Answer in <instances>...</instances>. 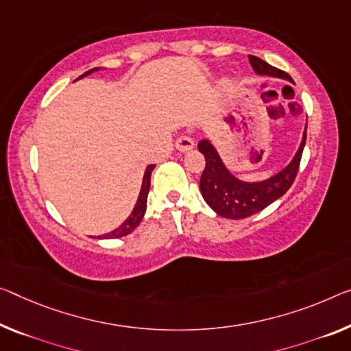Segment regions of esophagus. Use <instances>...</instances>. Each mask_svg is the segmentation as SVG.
Listing matches in <instances>:
<instances>
[{"label": "esophagus", "mask_w": 351, "mask_h": 351, "mask_svg": "<svg viewBox=\"0 0 351 351\" xmlns=\"http://www.w3.org/2000/svg\"><path fill=\"white\" fill-rule=\"evenodd\" d=\"M176 147L179 152H190V150L194 147V141L190 136H180L176 141Z\"/></svg>", "instance_id": "obj_1"}]
</instances>
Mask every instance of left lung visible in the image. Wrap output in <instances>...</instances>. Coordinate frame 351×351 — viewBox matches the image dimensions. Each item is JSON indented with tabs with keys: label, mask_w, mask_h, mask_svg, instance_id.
Segmentation results:
<instances>
[{
	"label": "left lung",
	"mask_w": 351,
	"mask_h": 351,
	"mask_svg": "<svg viewBox=\"0 0 351 351\" xmlns=\"http://www.w3.org/2000/svg\"><path fill=\"white\" fill-rule=\"evenodd\" d=\"M250 62L257 75L278 77L293 83V80L289 73L269 66L268 62L262 61L261 58L250 55ZM304 144L306 128L295 157L282 171H279L278 174H274L273 177L262 182H243L237 179L226 168V165L218 155L217 149L213 147V144L208 139H202V141H199L197 149L206 157V169H204L201 182H199V188H201L204 201L219 217L229 219H243L261 212V210L268 207L276 199L284 196L289 188L292 186L296 172H298L300 168Z\"/></svg>",
	"instance_id": "left-lung-1"
}]
</instances>
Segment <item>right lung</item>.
Returning <instances> with one entry per match:
<instances>
[{"mask_svg": "<svg viewBox=\"0 0 351 351\" xmlns=\"http://www.w3.org/2000/svg\"><path fill=\"white\" fill-rule=\"evenodd\" d=\"M95 70H99V67L90 69L89 72L83 73L80 78H83V77H86V75L95 72ZM154 168H155V165H149L147 168H145L144 177H143L141 191H139L138 201H136V204H134L133 212L130 213V217H128L125 221H123V223L117 229L110 232V234L97 237V239H121V237H125L128 234H132V232L138 228V224L141 223V219H143L144 213H145V207H147V194H149V188H150V176H152Z\"/></svg>", "mask_w": 351, "mask_h": 351, "instance_id": "obj_1", "label": "right lung"}]
</instances>
